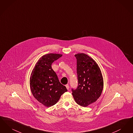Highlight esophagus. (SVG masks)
Wrapping results in <instances>:
<instances>
[{"label": "esophagus", "mask_w": 133, "mask_h": 133, "mask_svg": "<svg viewBox=\"0 0 133 133\" xmlns=\"http://www.w3.org/2000/svg\"><path fill=\"white\" fill-rule=\"evenodd\" d=\"M65 86H66V88H67V90H69V85H68V84L66 85H65Z\"/></svg>", "instance_id": "esophagus-1"}]
</instances>
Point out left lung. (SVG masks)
I'll list each match as a JSON object with an SVG mask.
<instances>
[{
    "instance_id": "left-lung-1",
    "label": "left lung",
    "mask_w": 133,
    "mask_h": 133,
    "mask_svg": "<svg viewBox=\"0 0 133 133\" xmlns=\"http://www.w3.org/2000/svg\"><path fill=\"white\" fill-rule=\"evenodd\" d=\"M77 59L78 86L72 89L76 103L87 107L100 97L103 89V78L100 69L95 61L84 53L75 55Z\"/></svg>"
}]
</instances>
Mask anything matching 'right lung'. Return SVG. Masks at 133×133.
<instances>
[{"label":"right lung","mask_w":133,"mask_h":133,"mask_svg":"<svg viewBox=\"0 0 133 133\" xmlns=\"http://www.w3.org/2000/svg\"><path fill=\"white\" fill-rule=\"evenodd\" d=\"M62 56L50 53L42 56L32 70L30 86L34 98L45 106L51 107L59 101L61 96L67 91L59 82L51 65Z\"/></svg>","instance_id":"add662e5"}]
</instances>
